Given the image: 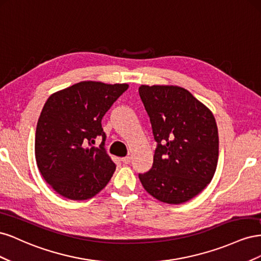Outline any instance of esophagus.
<instances>
[{"mask_svg": "<svg viewBox=\"0 0 261 261\" xmlns=\"http://www.w3.org/2000/svg\"><path fill=\"white\" fill-rule=\"evenodd\" d=\"M130 160H132V158H130L129 155H127V156H124V158H122V162H123L124 164H128V163L130 162Z\"/></svg>", "mask_w": 261, "mask_h": 261, "instance_id": "1", "label": "esophagus"}]
</instances>
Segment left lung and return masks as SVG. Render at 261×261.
I'll return each instance as SVG.
<instances>
[{"label": "left lung", "instance_id": "8db88e82", "mask_svg": "<svg viewBox=\"0 0 261 261\" xmlns=\"http://www.w3.org/2000/svg\"><path fill=\"white\" fill-rule=\"evenodd\" d=\"M156 141L152 168L139 174L155 199L179 204L201 193L215 175L217 123L210 110L178 86L139 87Z\"/></svg>", "mask_w": 261, "mask_h": 261}]
</instances>
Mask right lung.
I'll return each mask as SVG.
<instances>
[{
    "mask_svg": "<svg viewBox=\"0 0 261 261\" xmlns=\"http://www.w3.org/2000/svg\"><path fill=\"white\" fill-rule=\"evenodd\" d=\"M127 84L81 82L49 97L39 116L35 154L38 169L58 194L92 198L111 179L115 164L105 149L102 117L127 90ZM97 137L99 147H87Z\"/></svg>",
    "mask_w": 261,
    "mask_h": 261,
    "instance_id": "right-lung-1",
    "label": "right lung"
}]
</instances>
